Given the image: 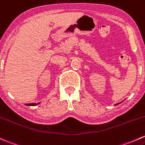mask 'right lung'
Listing matches in <instances>:
<instances>
[{
    "mask_svg": "<svg viewBox=\"0 0 145 145\" xmlns=\"http://www.w3.org/2000/svg\"><path fill=\"white\" fill-rule=\"evenodd\" d=\"M38 103H27L26 105L27 106H36V105H37Z\"/></svg>",
    "mask_w": 145,
    "mask_h": 145,
    "instance_id": "1",
    "label": "right lung"
}]
</instances>
